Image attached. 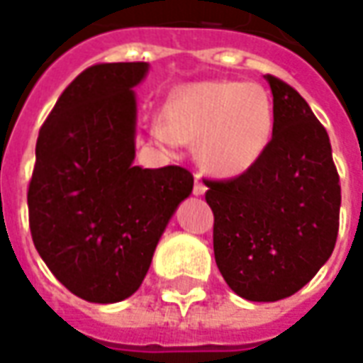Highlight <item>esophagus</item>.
<instances>
[{"instance_id": "34e87169", "label": "esophagus", "mask_w": 363, "mask_h": 363, "mask_svg": "<svg viewBox=\"0 0 363 363\" xmlns=\"http://www.w3.org/2000/svg\"><path fill=\"white\" fill-rule=\"evenodd\" d=\"M192 192L196 194V196H202L204 192H206V184L202 182L199 174H196V179H194V186H192Z\"/></svg>"}]
</instances>
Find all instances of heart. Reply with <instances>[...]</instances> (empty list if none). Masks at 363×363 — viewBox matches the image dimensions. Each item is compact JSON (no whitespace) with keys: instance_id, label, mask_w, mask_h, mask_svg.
Wrapping results in <instances>:
<instances>
[{"instance_id":"obj_1","label":"heart","mask_w":363,"mask_h":363,"mask_svg":"<svg viewBox=\"0 0 363 363\" xmlns=\"http://www.w3.org/2000/svg\"><path fill=\"white\" fill-rule=\"evenodd\" d=\"M273 121V102L261 84L206 80L173 94L164 118L151 123V138L164 149L200 143V161L210 173L238 177L267 151Z\"/></svg>"}]
</instances>
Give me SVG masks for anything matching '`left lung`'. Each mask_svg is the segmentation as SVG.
I'll list each match as a JSON object with an SVG mask.
<instances>
[{
    "label": "left lung",
    "mask_w": 363,
    "mask_h": 363,
    "mask_svg": "<svg viewBox=\"0 0 363 363\" xmlns=\"http://www.w3.org/2000/svg\"><path fill=\"white\" fill-rule=\"evenodd\" d=\"M273 135L250 171L204 181L214 212V257L247 301L295 295L330 257L340 225V177L328 133L305 98L267 74Z\"/></svg>",
    "instance_id": "1"
}]
</instances>
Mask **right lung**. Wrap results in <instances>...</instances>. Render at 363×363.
I'll return each mask as SVG.
<instances>
[{"label": "right lung", "mask_w": 363, "mask_h": 363, "mask_svg": "<svg viewBox=\"0 0 363 363\" xmlns=\"http://www.w3.org/2000/svg\"><path fill=\"white\" fill-rule=\"evenodd\" d=\"M147 62H102L65 88L39 129L29 228L50 273L90 303L143 283L159 238L192 192L184 167H133L135 96Z\"/></svg>", "instance_id": "1"}]
</instances>
